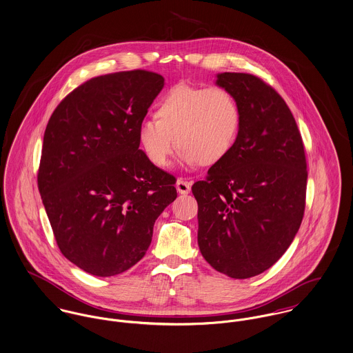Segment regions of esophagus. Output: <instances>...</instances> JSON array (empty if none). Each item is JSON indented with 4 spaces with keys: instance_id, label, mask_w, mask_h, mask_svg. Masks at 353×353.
Here are the masks:
<instances>
[{
    "instance_id": "obj_1",
    "label": "esophagus",
    "mask_w": 353,
    "mask_h": 353,
    "mask_svg": "<svg viewBox=\"0 0 353 353\" xmlns=\"http://www.w3.org/2000/svg\"><path fill=\"white\" fill-rule=\"evenodd\" d=\"M176 190H177V192L181 194V195H188L190 191H191V184L187 183V181H184L183 179H179L177 183H176Z\"/></svg>"
}]
</instances>
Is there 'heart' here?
I'll return each mask as SVG.
<instances>
[{
    "label": "heart",
    "mask_w": 353,
    "mask_h": 353,
    "mask_svg": "<svg viewBox=\"0 0 353 353\" xmlns=\"http://www.w3.org/2000/svg\"><path fill=\"white\" fill-rule=\"evenodd\" d=\"M156 118L139 123L138 142L158 168L168 166L174 145L184 166L214 165L232 152L241 127L234 96L219 86L177 83L159 100Z\"/></svg>",
    "instance_id": "obj_1"
}]
</instances>
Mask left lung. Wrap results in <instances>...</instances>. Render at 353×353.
<instances>
[{
  "label": "left lung",
  "instance_id": "8db88e82",
  "mask_svg": "<svg viewBox=\"0 0 353 353\" xmlns=\"http://www.w3.org/2000/svg\"><path fill=\"white\" fill-rule=\"evenodd\" d=\"M241 110L234 148L192 185L197 243L218 272L233 279L263 274L298 233L307 165L296 121L272 86L246 73H219Z\"/></svg>",
  "mask_w": 353,
  "mask_h": 353
}]
</instances>
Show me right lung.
Returning a JSON list of instances; mask_svg holds the SVG:
<instances>
[{"label":"right lung","instance_id":"add662e5","mask_svg":"<svg viewBox=\"0 0 353 353\" xmlns=\"http://www.w3.org/2000/svg\"><path fill=\"white\" fill-rule=\"evenodd\" d=\"M146 70L86 81L52 112L44 131L38 187L62 254L108 277L146 253L176 179L139 149L138 125L163 88Z\"/></svg>","mask_w":353,"mask_h":353}]
</instances>
